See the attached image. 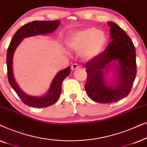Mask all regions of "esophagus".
Instances as JSON below:
<instances>
[{"instance_id":"esophagus-1","label":"esophagus","mask_w":147,"mask_h":147,"mask_svg":"<svg viewBox=\"0 0 147 147\" xmlns=\"http://www.w3.org/2000/svg\"><path fill=\"white\" fill-rule=\"evenodd\" d=\"M71 69L72 70H75V69H78V68H79L80 67V65H78V64H77V63H74V64H72L71 65Z\"/></svg>"}]
</instances>
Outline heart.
I'll list each match as a JSON object with an SVG mask.
<instances>
[{"label":"heart","instance_id":"1","mask_svg":"<svg viewBox=\"0 0 147 147\" xmlns=\"http://www.w3.org/2000/svg\"><path fill=\"white\" fill-rule=\"evenodd\" d=\"M106 43L103 31L94 27L84 28L74 32L67 37L66 44L70 49L80 51L84 59H91L102 51Z\"/></svg>","mask_w":147,"mask_h":147}]
</instances>
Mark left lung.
Here are the masks:
<instances>
[{"mask_svg":"<svg viewBox=\"0 0 147 147\" xmlns=\"http://www.w3.org/2000/svg\"><path fill=\"white\" fill-rule=\"evenodd\" d=\"M112 41L99 55L86 63L88 95L94 102L112 103L123 99L131 91L136 75V50L130 38L122 28L108 22ZM117 61L119 63H113ZM114 67L116 79L106 83L105 71Z\"/></svg>","mask_w":147,"mask_h":147,"instance_id":"8db88e82","label":"left lung"}]
</instances>
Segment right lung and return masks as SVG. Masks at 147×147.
Masks as SVG:
<instances>
[{
  "label": "right lung",
  "instance_id": "obj_1",
  "mask_svg": "<svg viewBox=\"0 0 147 147\" xmlns=\"http://www.w3.org/2000/svg\"><path fill=\"white\" fill-rule=\"evenodd\" d=\"M60 22L55 21H34L25 24L16 32L9 44L7 54V76L9 84L24 104L34 108H45L55 104L59 98L61 92V85L63 80L69 75L70 67L60 71L52 82L49 91L45 96L41 97L29 96L22 91L15 82L13 71V58L17 46L25 37L39 35L48 34L55 31Z\"/></svg>",
  "mask_w": 147,
  "mask_h": 147
}]
</instances>
